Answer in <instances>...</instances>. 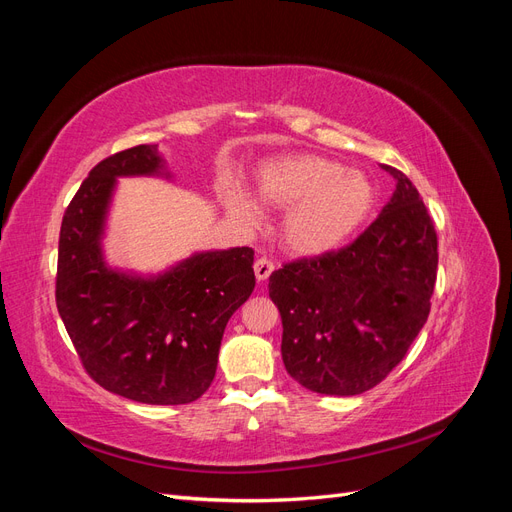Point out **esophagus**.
Listing matches in <instances>:
<instances>
[{
	"label": "esophagus",
	"instance_id": "obj_1",
	"mask_svg": "<svg viewBox=\"0 0 512 512\" xmlns=\"http://www.w3.org/2000/svg\"><path fill=\"white\" fill-rule=\"evenodd\" d=\"M273 269H275V265H273V262H271L269 258H265V256H260V258L254 262V273H256V280H258V282H265L267 277L273 273Z\"/></svg>",
	"mask_w": 512,
	"mask_h": 512
}]
</instances>
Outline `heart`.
Instances as JSON below:
<instances>
[{
    "label": "heart",
    "mask_w": 512,
    "mask_h": 512,
    "mask_svg": "<svg viewBox=\"0 0 512 512\" xmlns=\"http://www.w3.org/2000/svg\"><path fill=\"white\" fill-rule=\"evenodd\" d=\"M256 194L267 207L286 211L282 241L292 254H333L359 232L376 207V185L363 170L322 156H284L262 164ZM226 209L247 226H258L260 207L239 183L222 190Z\"/></svg>",
    "instance_id": "b5f03b06"
}]
</instances>
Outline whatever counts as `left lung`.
Segmentation results:
<instances>
[{"label": "left lung", "mask_w": 512, "mask_h": 512, "mask_svg": "<svg viewBox=\"0 0 512 512\" xmlns=\"http://www.w3.org/2000/svg\"><path fill=\"white\" fill-rule=\"evenodd\" d=\"M348 247L303 258L269 277L282 316V359L305 389L350 397L374 389L404 359L429 316L438 237L412 181Z\"/></svg>", "instance_id": "1"}]
</instances>
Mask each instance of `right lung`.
<instances>
[{
	"label": "right lung",
	"instance_id": "right-lung-1",
	"mask_svg": "<svg viewBox=\"0 0 512 512\" xmlns=\"http://www.w3.org/2000/svg\"><path fill=\"white\" fill-rule=\"evenodd\" d=\"M121 177L173 175L158 145L91 168L61 220L59 316L106 391L151 406L190 404L211 386L226 324L256 286L254 250L194 252L160 273L111 267L102 241Z\"/></svg>",
	"mask_w": 512,
	"mask_h": 512
}]
</instances>
